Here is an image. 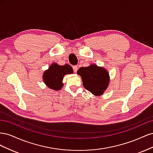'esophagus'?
I'll list each match as a JSON object with an SVG mask.
<instances>
[{"label": "esophagus", "instance_id": "obj_1", "mask_svg": "<svg viewBox=\"0 0 153 153\" xmlns=\"http://www.w3.org/2000/svg\"><path fill=\"white\" fill-rule=\"evenodd\" d=\"M73 71L75 73H76L77 71H78V66H74L73 67Z\"/></svg>", "mask_w": 153, "mask_h": 153}]
</instances>
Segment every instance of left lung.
Here are the masks:
<instances>
[{
  "label": "left lung",
  "instance_id": "8db88e82",
  "mask_svg": "<svg viewBox=\"0 0 153 153\" xmlns=\"http://www.w3.org/2000/svg\"><path fill=\"white\" fill-rule=\"evenodd\" d=\"M77 74L82 77L84 87L95 96L102 95L110 82L108 71L96 64L80 68Z\"/></svg>",
  "mask_w": 153,
  "mask_h": 153
}]
</instances>
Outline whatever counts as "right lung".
<instances>
[{
  "mask_svg": "<svg viewBox=\"0 0 153 153\" xmlns=\"http://www.w3.org/2000/svg\"><path fill=\"white\" fill-rule=\"evenodd\" d=\"M73 73V69L69 64L59 66L57 63H53L47 70L44 72L43 75V82L50 89L59 91L63 86L62 81L64 76L66 74Z\"/></svg>",
  "mask_w": 153,
  "mask_h": 153,
  "instance_id": "obj_1",
  "label": "right lung"
}]
</instances>
